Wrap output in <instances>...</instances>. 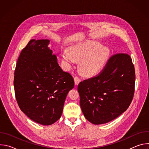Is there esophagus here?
<instances>
[{
  "label": "esophagus",
  "instance_id": "34e87169",
  "mask_svg": "<svg viewBox=\"0 0 149 149\" xmlns=\"http://www.w3.org/2000/svg\"><path fill=\"white\" fill-rule=\"evenodd\" d=\"M80 82V79L79 77H74V82H75V86H78V84Z\"/></svg>",
  "mask_w": 149,
  "mask_h": 149
}]
</instances>
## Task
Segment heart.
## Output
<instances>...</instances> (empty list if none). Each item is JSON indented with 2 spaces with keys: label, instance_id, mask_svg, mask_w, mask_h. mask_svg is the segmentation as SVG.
<instances>
[{
  "label": "heart",
  "instance_id": "1",
  "mask_svg": "<svg viewBox=\"0 0 149 149\" xmlns=\"http://www.w3.org/2000/svg\"><path fill=\"white\" fill-rule=\"evenodd\" d=\"M61 55L67 67L70 68L76 61H81V71L86 75L93 76L105 66L110 56V50L107 47L101 46L97 42L86 40L72 45L70 51L63 50Z\"/></svg>",
  "mask_w": 149,
  "mask_h": 149
}]
</instances>
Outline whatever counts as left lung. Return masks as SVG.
I'll return each instance as SVG.
<instances>
[{"mask_svg": "<svg viewBox=\"0 0 149 149\" xmlns=\"http://www.w3.org/2000/svg\"><path fill=\"white\" fill-rule=\"evenodd\" d=\"M135 70L128 54L111 56L97 77L78 84L82 111L90 123H109L127 110L133 98Z\"/></svg>", "mask_w": 149, "mask_h": 149, "instance_id": "1", "label": "left lung"}]
</instances>
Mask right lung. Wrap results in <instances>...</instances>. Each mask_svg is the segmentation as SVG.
<instances>
[{
    "label": "right lung",
    "instance_id": "obj_1",
    "mask_svg": "<svg viewBox=\"0 0 149 149\" xmlns=\"http://www.w3.org/2000/svg\"><path fill=\"white\" fill-rule=\"evenodd\" d=\"M48 39L31 40L20 52L14 76L19 107L30 119L49 125L60 118L72 77L63 71Z\"/></svg>",
    "mask_w": 149,
    "mask_h": 149
}]
</instances>
